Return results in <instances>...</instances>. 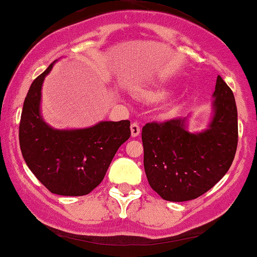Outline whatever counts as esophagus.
Here are the masks:
<instances>
[{"instance_id":"esophagus-1","label":"esophagus","mask_w":257,"mask_h":257,"mask_svg":"<svg viewBox=\"0 0 257 257\" xmlns=\"http://www.w3.org/2000/svg\"><path fill=\"white\" fill-rule=\"evenodd\" d=\"M141 132V127L137 122H132L131 123V136L132 137H137Z\"/></svg>"}]
</instances>
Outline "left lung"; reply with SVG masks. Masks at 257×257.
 <instances>
[{
	"label": "left lung",
	"instance_id": "left-lung-1",
	"mask_svg": "<svg viewBox=\"0 0 257 257\" xmlns=\"http://www.w3.org/2000/svg\"><path fill=\"white\" fill-rule=\"evenodd\" d=\"M213 117L202 132H189L186 118L146 123L142 128L145 172L162 198L183 202L200 197L230 168L238 146L234 94L217 77Z\"/></svg>",
	"mask_w": 257,
	"mask_h": 257
}]
</instances>
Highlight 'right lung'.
Returning a JSON list of instances; mask_svg holds the SVG:
<instances>
[{"instance_id": "1", "label": "right lung", "mask_w": 257, "mask_h": 257, "mask_svg": "<svg viewBox=\"0 0 257 257\" xmlns=\"http://www.w3.org/2000/svg\"><path fill=\"white\" fill-rule=\"evenodd\" d=\"M52 66L30 85L19 123V146L28 168L49 191L88 195L103 181L115 153L131 136L130 121H100L79 130L52 128L40 114L41 87Z\"/></svg>"}]
</instances>
